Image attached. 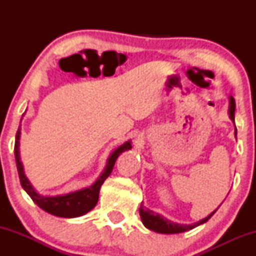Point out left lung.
<instances>
[{
  "instance_id": "8db88e82",
  "label": "left lung",
  "mask_w": 256,
  "mask_h": 256,
  "mask_svg": "<svg viewBox=\"0 0 256 256\" xmlns=\"http://www.w3.org/2000/svg\"><path fill=\"white\" fill-rule=\"evenodd\" d=\"M234 108H236V104H234V98L232 96H228V116L234 124ZM234 137H237V128L234 126ZM218 210V208H216ZM216 210L207 216L206 218L198 220V222L194 224H178V222H172V220L165 218L161 214L152 212L149 208H146L143 204H140V216L142 219L143 225L146 226L149 230L158 232V234H180V232H185L192 230V228H198V226L204 224L206 222L210 219V216L216 212Z\"/></svg>"
}]
</instances>
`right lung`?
I'll use <instances>...</instances> for the list:
<instances>
[{"mask_svg":"<svg viewBox=\"0 0 256 256\" xmlns=\"http://www.w3.org/2000/svg\"><path fill=\"white\" fill-rule=\"evenodd\" d=\"M20 134H22V125H19V128H18L16 132L14 154H16L18 174H19L22 189L28 194L32 201L38 207L42 208L46 213L52 214L55 216H61V218H77V216H82L88 212H90L95 207L96 204H98L100 189H101L104 182L110 177L112 171H113V167L116 158H118L122 152L130 150L132 148L131 140H128L125 143H122V146H119L118 148L114 149L107 158V164H106L104 170L98 176V178L96 179L95 183L91 184L90 186L83 188V189L77 190V192L64 194V195L44 196L36 192V189L32 186L30 180L25 176L24 166H22V160H20Z\"/></svg>","mask_w":256,"mask_h":256,"instance_id":"right-lung-1","label":"right lung"}]
</instances>
